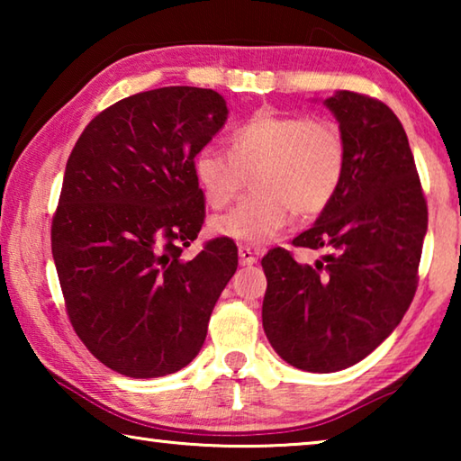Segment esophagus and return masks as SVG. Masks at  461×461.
<instances>
[{"instance_id":"1","label":"esophagus","mask_w":461,"mask_h":461,"mask_svg":"<svg viewBox=\"0 0 461 461\" xmlns=\"http://www.w3.org/2000/svg\"><path fill=\"white\" fill-rule=\"evenodd\" d=\"M240 264H244V267H252V264L258 262V256L256 252H252L248 246H240Z\"/></svg>"}]
</instances>
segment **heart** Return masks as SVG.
<instances>
[{
	"instance_id": "heart-1",
	"label": "heart",
	"mask_w": 461,
	"mask_h": 461,
	"mask_svg": "<svg viewBox=\"0 0 461 461\" xmlns=\"http://www.w3.org/2000/svg\"><path fill=\"white\" fill-rule=\"evenodd\" d=\"M346 167L348 146L338 122L270 109L231 131L230 152L209 144L193 156L194 178L213 209L228 207L248 176L254 178V197L213 221L217 236L249 246L275 240L293 213L299 220L321 215L338 194Z\"/></svg>"
}]
</instances>
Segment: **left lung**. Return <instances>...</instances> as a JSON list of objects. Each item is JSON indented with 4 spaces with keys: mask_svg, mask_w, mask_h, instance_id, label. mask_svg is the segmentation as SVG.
<instances>
[{
    "mask_svg": "<svg viewBox=\"0 0 461 461\" xmlns=\"http://www.w3.org/2000/svg\"><path fill=\"white\" fill-rule=\"evenodd\" d=\"M325 105L346 136V176L313 228L293 240L323 256L315 267L285 248L262 258L264 333L286 364L319 374L364 360L401 323L427 233V201L393 109L354 91Z\"/></svg>",
    "mask_w": 461,
    "mask_h": 461,
    "instance_id": "obj_1",
    "label": "left lung"
}]
</instances>
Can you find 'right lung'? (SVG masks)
<instances>
[{"mask_svg":"<svg viewBox=\"0 0 461 461\" xmlns=\"http://www.w3.org/2000/svg\"><path fill=\"white\" fill-rule=\"evenodd\" d=\"M225 120L213 89L136 93L95 115L67 160L50 230L67 315L89 352L123 376L185 368L238 268L228 238L181 256L205 220L193 156Z\"/></svg>","mask_w":461,"mask_h":461,"instance_id":"add662e5","label":"right lung"}]
</instances>
